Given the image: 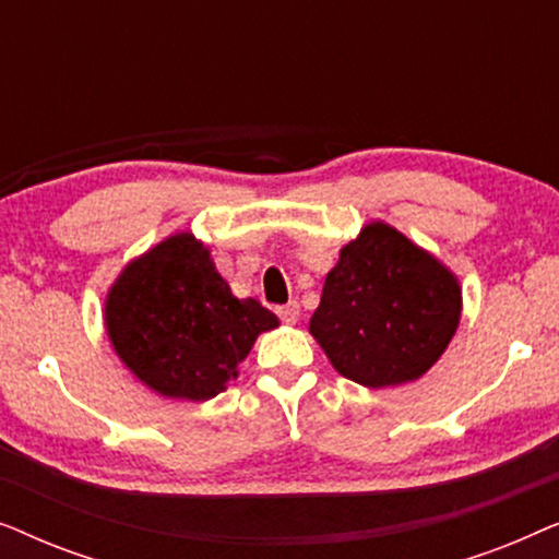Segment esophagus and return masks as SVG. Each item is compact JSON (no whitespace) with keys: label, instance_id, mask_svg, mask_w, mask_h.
Instances as JSON below:
<instances>
[{"label":"esophagus","instance_id":"esophagus-1","mask_svg":"<svg viewBox=\"0 0 559 559\" xmlns=\"http://www.w3.org/2000/svg\"><path fill=\"white\" fill-rule=\"evenodd\" d=\"M277 316H280L282 323L293 325V323H297V318H300V305H297L295 300H293V302H287V305H280V308H277Z\"/></svg>","mask_w":559,"mask_h":559}]
</instances>
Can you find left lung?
<instances>
[{
  "label": "left lung",
  "mask_w": 559,
  "mask_h": 559,
  "mask_svg": "<svg viewBox=\"0 0 559 559\" xmlns=\"http://www.w3.org/2000/svg\"><path fill=\"white\" fill-rule=\"evenodd\" d=\"M461 320L453 274L386 224H369L328 272L310 333L356 384L381 389L419 379Z\"/></svg>",
  "instance_id": "1"
}]
</instances>
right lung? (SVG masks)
<instances>
[{"label": "right lung", "mask_w": 559, "mask_h": 559, "mask_svg": "<svg viewBox=\"0 0 559 559\" xmlns=\"http://www.w3.org/2000/svg\"><path fill=\"white\" fill-rule=\"evenodd\" d=\"M277 316L236 300L209 249L178 234L136 259L106 297V331L121 361L165 396L203 402L221 394Z\"/></svg>", "instance_id": "add662e5"}]
</instances>
